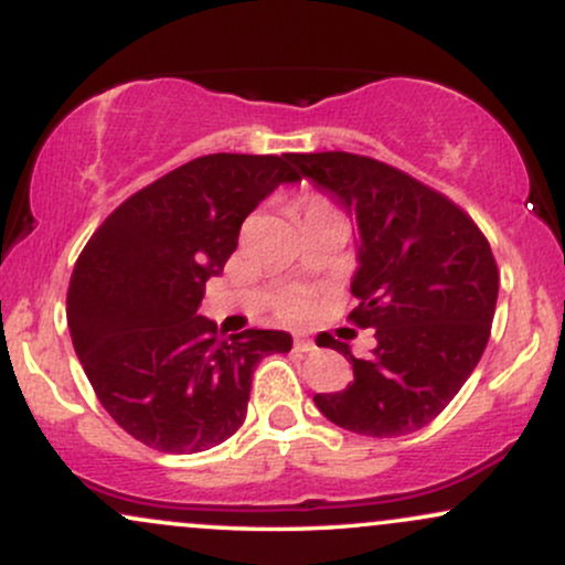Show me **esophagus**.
<instances>
[{"instance_id":"34e87169","label":"esophagus","mask_w":565,"mask_h":565,"mask_svg":"<svg viewBox=\"0 0 565 565\" xmlns=\"http://www.w3.org/2000/svg\"><path fill=\"white\" fill-rule=\"evenodd\" d=\"M295 350L297 353H310V350H316V345L308 337H295Z\"/></svg>"}]
</instances>
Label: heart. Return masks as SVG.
<instances>
[{
    "label": "heart",
    "instance_id": "b5f03b06",
    "mask_svg": "<svg viewBox=\"0 0 565 565\" xmlns=\"http://www.w3.org/2000/svg\"><path fill=\"white\" fill-rule=\"evenodd\" d=\"M310 210H323V204H321V201H310L308 212ZM302 310H305V300H302L300 295H287L281 300V313L284 316H291V319H295V316H300Z\"/></svg>",
    "mask_w": 565,
    "mask_h": 565
}]
</instances>
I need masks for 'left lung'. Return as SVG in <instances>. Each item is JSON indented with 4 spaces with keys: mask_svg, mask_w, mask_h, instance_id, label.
Here are the masks:
<instances>
[{
    "mask_svg": "<svg viewBox=\"0 0 565 565\" xmlns=\"http://www.w3.org/2000/svg\"><path fill=\"white\" fill-rule=\"evenodd\" d=\"M305 178L355 223L359 297L350 319L374 329L366 359L329 334L353 364L340 393L313 395L329 423L372 438L419 430L444 412L481 361L494 321L499 274L478 225L395 167L355 153H287Z\"/></svg>",
    "mask_w": 565,
    "mask_h": 565,
    "instance_id": "left-lung-1",
    "label": "left lung"
}]
</instances>
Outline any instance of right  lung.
<instances>
[{
    "instance_id": "obj_1",
    "label": "right lung",
    "mask_w": 565,
    "mask_h": 565,
    "mask_svg": "<svg viewBox=\"0 0 565 565\" xmlns=\"http://www.w3.org/2000/svg\"><path fill=\"white\" fill-rule=\"evenodd\" d=\"M284 157L210 153L129 196L74 265L66 316L103 408L132 438L167 454L223 444L246 417L252 372L289 353L291 334L217 337L199 316L204 284L223 274L242 223L278 185Z\"/></svg>"
}]
</instances>
